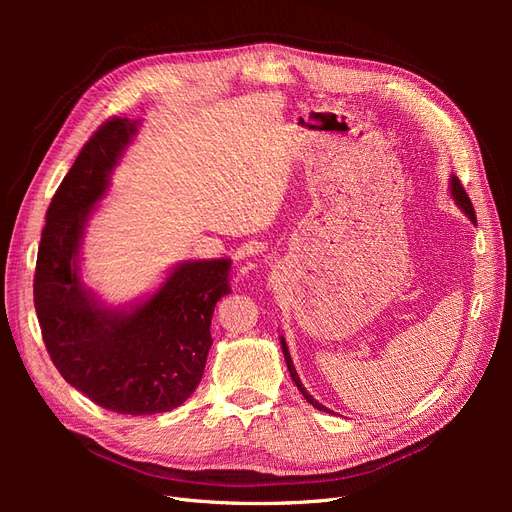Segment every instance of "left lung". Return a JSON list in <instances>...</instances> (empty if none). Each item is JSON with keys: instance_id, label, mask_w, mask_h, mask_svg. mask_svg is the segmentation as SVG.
Returning a JSON list of instances; mask_svg holds the SVG:
<instances>
[{"instance_id": "left-lung-1", "label": "left lung", "mask_w": 512, "mask_h": 512, "mask_svg": "<svg viewBox=\"0 0 512 512\" xmlns=\"http://www.w3.org/2000/svg\"><path fill=\"white\" fill-rule=\"evenodd\" d=\"M451 192H453V198L457 200L459 203V207L466 211V215L468 218L472 220V222H476V213H474V207H472V200H470V196L466 194V190H463V185H461V181L457 179V177H453L451 179ZM282 342V350H284V359H286V365H288V371H290V376H292V382L297 384V389L303 393V397L309 401V404H312L316 410H322V412H329L327 408H324L322 404H318V401L309 395L307 391H305V386L301 384V380H299V376H297V369H294V365H292V359H290V352H288V346H286V342H284V337L280 339Z\"/></svg>"}]
</instances>
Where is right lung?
I'll list each match as a JSON object with an SVG mask.
<instances>
[{
	"label": "right lung",
	"mask_w": 512,
	"mask_h": 512,
	"mask_svg": "<svg viewBox=\"0 0 512 512\" xmlns=\"http://www.w3.org/2000/svg\"><path fill=\"white\" fill-rule=\"evenodd\" d=\"M111 117L89 136L57 188L34 275V305L53 365L94 404L117 414H160L181 406L203 378L215 303L230 292V260L183 262L132 312H113L83 288L76 256L89 211L136 134Z\"/></svg>",
	"instance_id": "add662e5"
}]
</instances>
